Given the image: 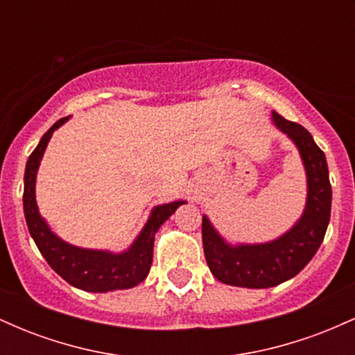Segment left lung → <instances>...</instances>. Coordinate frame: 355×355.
<instances>
[{
    "label": "left lung",
    "instance_id": "8db88e82",
    "mask_svg": "<svg viewBox=\"0 0 355 355\" xmlns=\"http://www.w3.org/2000/svg\"><path fill=\"white\" fill-rule=\"evenodd\" d=\"M270 118L300 155L307 183L305 205L291 229L260 243L229 242L203 214V252L210 272L220 282L235 287L268 288L295 277L319 250L331 220L332 189L324 152L302 125L285 120L277 112Z\"/></svg>",
    "mask_w": 355,
    "mask_h": 355
}]
</instances>
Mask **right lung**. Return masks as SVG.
Listing matches in <instances>:
<instances>
[{
  "label": "right lung",
  "mask_w": 355,
  "mask_h": 355,
  "mask_svg": "<svg viewBox=\"0 0 355 355\" xmlns=\"http://www.w3.org/2000/svg\"><path fill=\"white\" fill-rule=\"evenodd\" d=\"M68 120L70 116L56 121L42 137L38 146L26 162L23 210L28 230L48 266L73 287L81 288L85 292H93V294L132 288L144 282L148 275L153 260L155 234L166 220L172 217L175 210L187 202L173 200L155 205L150 210L148 218H146L140 234L130 243L128 248L121 252L78 247L58 237L51 230L50 223L40 214L38 202H36V175H38L40 164H42L44 150L50 144L53 133Z\"/></svg>",
  "instance_id": "obj_1"
}]
</instances>
